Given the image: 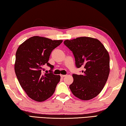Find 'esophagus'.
<instances>
[{
    "mask_svg": "<svg viewBox=\"0 0 126 126\" xmlns=\"http://www.w3.org/2000/svg\"><path fill=\"white\" fill-rule=\"evenodd\" d=\"M66 76V75H60V77H61V78H63V77H65Z\"/></svg>",
    "mask_w": 126,
    "mask_h": 126,
    "instance_id": "esophagus-1",
    "label": "esophagus"
}]
</instances>
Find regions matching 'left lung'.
I'll use <instances>...</instances> for the list:
<instances>
[{
  "label": "left lung",
  "mask_w": 126,
  "mask_h": 126,
  "mask_svg": "<svg viewBox=\"0 0 126 126\" xmlns=\"http://www.w3.org/2000/svg\"><path fill=\"white\" fill-rule=\"evenodd\" d=\"M63 44L72 51L77 68H83L81 75L73 74L69 88L76 97L88 100L102 91L110 74V55L97 39L81 37L65 40Z\"/></svg>",
  "instance_id": "obj_1"
}]
</instances>
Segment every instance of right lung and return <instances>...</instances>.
<instances>
[{
    "instance_id": "add662e5",
    "label": "right lung",
    "mask_w": 126,
    "mask_h": 126,
    "mask_svg": "<svg viewBox=\"0 0 126 126\" xmlns=\"http://www.w3.org/2000/svg\"><path fill=\"white\" fill-rule=\"evenodd\" d=\"M63 40H52L39 36L32 37L20 45L16 54L14 70L16 78L29 97L43 102L55 92L60 76L54 75V66L48 63L53 49ZM51 68L49 73L44 74L45 65Z\"/></svg>"
}]
</instances>
